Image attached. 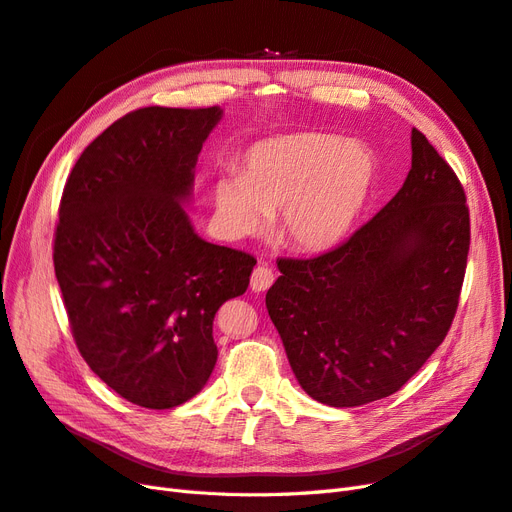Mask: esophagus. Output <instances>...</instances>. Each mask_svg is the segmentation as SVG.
Segmentation results:
<instances>
[{
  "label": "esophagus",
  "instance_id": "34e87169",
  "mask_svg": "<svg viewBox=\"0 0 512 512\" xmlns=\"http://www.w3.org/2000/svg\"><path fill=\"white\" fill-rule=\"evenodd\" d=\"M274 283V272L268 266H257L251 276V289L253 291H266Z\"/></svg>",
  "mask_w": 512,
  "mask_h": 512
}]
</instances>
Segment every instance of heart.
<instances>
[{
	"mask_svg": "<svg viewBox=\"0 0 512 512\" xmlns=\"http://www.w3.org/2000/svg\"><path fill=\"white\" fill-rule=\"evenodd\" d=\"M373 152L354 139L294 133L255 143L242 169H225L212 186L214 216L227 238L264 231L279 212L281 236L304 253L339 244L373 191Z\"/></svg>",
	"mask_w": 512,
	"mask_h": 512,
	"instance_id": "1",
	"label": "heart"
}]
</instances>
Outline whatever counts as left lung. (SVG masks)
Listing matches in <instances>:
<instances>
[{
	"instance_id": "1",
	"label": "left lung",
	"mask_w": 512,
	"mask_h": 512,
	"mask_svg": "<svg viewBox=\"0 0 512 512\" xmlns=\"http://www.w3.org/2000/svg\"><path fill=\"white\" fill-rule=\"evenodd\" d=\"M470 251L457 173L412 128V169L352 238L281 259L266 306L304 392L332 407L390 397L442 345Z\"/></svg>"
}]
</instances>
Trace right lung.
Instances as JSON below:
<instances>
[{
  "mask_svg": "<svg viewBox=\"0 0 512 512\" xmlns=\"http://www.w3.org/2000/svg\"><path fill=\"white\" fill-rule=\"evenodd\" d=\"M223 111L143 107L72 167L53 264L83 360L126 401L169 410L210 379L214 315L242 296L257 259L201 240L182 203Z\"/></svg>",
  "mask_w": 512,
  "mask_h": 512,
  "instance_id": "1",
  "label": "right lung"
}]
</instances>
